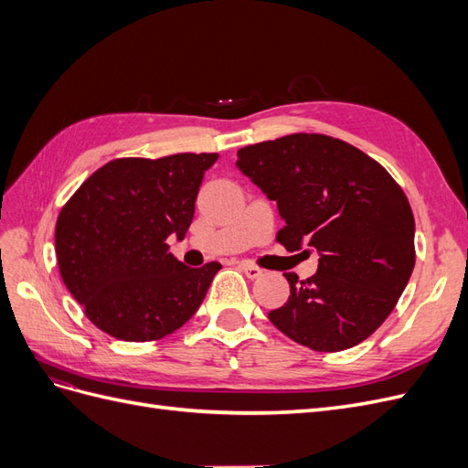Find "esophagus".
Returning <instances> with one entry per match:
<instances>
[{
	"mask_svg": "<svg viewBox=\"0 0 468 468\" xmlns=\"http://www.w3.org/2000/svg\"><path fill=\"white\" fill-rule=\"evenodd\" d=\"M238 267H239V271H244V273H246V277H248V279H258V277L263 273L260 267L251 265V263H248V261H239V263H238Z\"/></svg>",
	"mask_w": 468,
	"mask_h": 468,
	"instance_id": "esophagus-1",
	"label": "esophagus"
}]
</instances>
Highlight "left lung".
<instances>
[{"instance_id": "8db88e82", "label": "left lung", "mask_w": 468, "mask_h": 468, "mask_svg": "<svg viewBox=\"0 0 468 468\" xmlns=\"http://www.w3.org/2000/svg\"><path fill=\"white\" fill-rule=\"evenodd\" d=\"M238 169L275 201L285 226L277 242L318 251L304 281L269 313L292 342L314 351L361 344L388 318L416 263L414 215L378 162L344 140L289 134L238 150Z\"/></svg>"}]
</instances>
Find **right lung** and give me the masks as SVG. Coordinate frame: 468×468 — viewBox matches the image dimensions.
<instances>
[{
    "label": "right lung",
    "instance_id": "add662e5",
    "mask_svg": "<svg viewBox=\"0 0 468 468\" xmlns=\"http://www.w3.org/2000/svg\"><path fill=\"white\" fill-rule=\"evenodd\" d=\"M218 154L121 158L81 183L56 220V260L86 316L122 342H152L201 306L210 261L187 267L165 239L186 238L207 169Z\"/></svg>",
    "mask_w": 468,
    "mask_h": 468
}]
</instances>
